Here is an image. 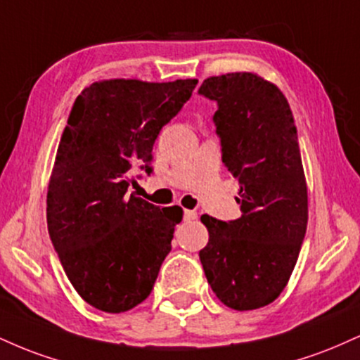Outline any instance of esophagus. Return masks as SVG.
Instances as JSON below:
<instances>
[{"instance_id": "obj_1", "label": "esophagus", "mask_w": 360, "mask_h": 360, "mask_svg": "<svg viewBox=\"0 0 360 360\" xmlns=\"http://www.w3.org/2000/svg\"><path fill=\"white\" fill-rule=\"evenodd\" d=\"M196 212H193V210H184V221H191V220H196Z\"/></svg>"}]
</instances>
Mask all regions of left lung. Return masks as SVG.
Instances as JSON below:
<instances>
[{
  "instance_id": "left-lung-1",
  "label": "left lung",
  "mask_w": 360,
  "mask_h": 360,
  "mask_svg": "<svg viewBox=\"0 0 360 360\" xmlns=\"http://www.w3.org/2000/svg\"><path fill=\"white\" fill-rule=\"evenodd\" d=\"M217 101L221 160L238 179L242 217L203 214L210 238L200 260L229 308H262L286 288L307 233L308 193L295 118L284 94L252 72L208 77L198 89Z\"/></svg>"
}]
</instances>
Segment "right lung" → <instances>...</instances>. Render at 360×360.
<instances>
[{
    "instance_id": "add662e5",
    "label": "right lung",
    "mask_w": 360,
    "mask_h": 360,
    "mask_svg": "<svg viewBox=\"0 0 360 360\" xmlns=\"http://www.w3.org/2000/svg\"><path fill=\"white\" fill-rule=\"evenodd\" d=\"M196 84L110 79L74 101L49 183L47 226L77 295L101 311L142 303L171 252L183 210H160L130 186L134 169L152 172L157 135Z\"/></svg>"
}]
</instances>
